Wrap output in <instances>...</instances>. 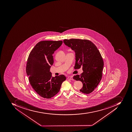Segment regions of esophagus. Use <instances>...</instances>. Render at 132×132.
I'll use <instances>...</instances> for the list:
<instances>
[{"instance_id":"1","label":"esophagus","mask_w":132,"mask_h":132,"mask_svg":"<svg viewBox=\"0 0 132 132\" xmlns=\"http://www.w3.org/2000/svg\"><path fill=\"white\" fill-rule=\"evenodd\" d=\"M67 79L69 80H73V78L71 77H68L67 78Z\"/></svg>"}]
</instances>
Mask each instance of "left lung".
Returning <instances> with one entry per match:
<instances>
[{"label": "left lung", "instance_id": "left-lung-1", "mask_svg": "<svg viewBox=\"0 0 132 132\" xmlns=\"http://www.w3.org/2000/svg\"><path fill=\"white\" fill-rule=\"evenodd\" d=\"M63 42L76 53L74 69L82 67L83 72L73 78L83 84L80 91L88 94L94 90L101 80L104 63L101 54L94 44L88 39H65Z\"/></svg>", "mask_w": 132, "mask_h": 132}]
</instances>
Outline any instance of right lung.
<instances>
[{
    "mask_svg": "<svg viewBox=\"0 0 132 132\" xmlns=\"http://www.w3.org/2000/svg\"><path fill=\"white\" fill-rule=\"evenodd\" d=\"M62 41H42L36 44L29 53L26 65L30 84L38 95L50 98L57 94L66 78L64 75L52 77L50 71L54 63L53 54Z\"/></svg>",
    "mask_w": 132,
    "mask_h": 132,
    "instance_id": "add662e5",
    "label": "right lung"
}]
</instances>
